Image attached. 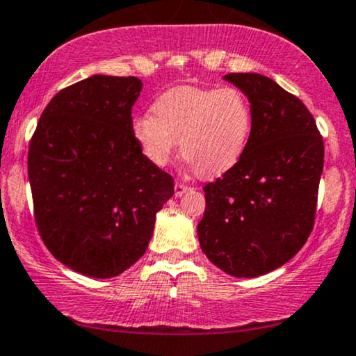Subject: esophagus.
I'll list each match as a JSON object with an SVG mask.
<instances>
[{
  "label": "esophagus",
  "instance_id": "1",
  "mask_svg": "<svg viewBox=\"0 0 356 356\" xmlns=\"http://www.w3.org/2000/svg\"><path fill=\"white\" fill-rule=\"evenodd\" d=\"M187 191H188V186H186V184H184V182H175V186H174V195L175 197L184 195V193H186Z\"/></svg>",
  "mask_w": 356,
  "mask_h": 356
}]
</instances>
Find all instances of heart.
I'll list each match as a JSON object with an SVG mask.
<instances>
[{
  "label": "heart",
  "instance_id": "1",
  "mask_svg": "<svg viewBox=\"0 0 356 356\" xmlns=\"http://www.w3.org/2000/svg\"><path fill=\"white\" fill-rule=\"evenodd\" d=\"M253 129L250 102L236 88L175 87L134 116L131 136L147 163L163 168L175 147L193 172L213 177L230 170L248 147Z\"/></svg>",
  "mask_w": 356,
  "mask_h": 356
}]
</instances>
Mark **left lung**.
<instances>
[{
    "instance_id": "8db88e82",
    "label": "left lung",
    "mask_w": 356,
    "mask_h": 356,
    "mask_svg": "<svg viewBox=\"0 0 356 356\" xmlns=\"http://www.w3.org/2000/svg\"><path fill=\"white\" fill-rule=\"evenodd\" d=\"M253 111L241 159L207 184L200 248L235 277H258L298 254L312 232L323 139L298 97L261 74H228Z\"/></svg>"
}]
</instances>
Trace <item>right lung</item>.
<instances>
[{
  "instance_id": "obj_1",
  "label": "right lung",
  "mask_w": 356,
  "mask_h": 356,
  "mask_svg": "<svg viewBox=\"0 0 356 356\" xmlns=\"http://www.w3.org/2000/svg\"><path fill=\"white\" fill-rule=\"evenodd\" d=\"M136 77L92 75L49 102L29 145L34 218L44 245L72 271L115 277L146 253L172 177L131 136Z\"/></svg>"
}]
</instances>
